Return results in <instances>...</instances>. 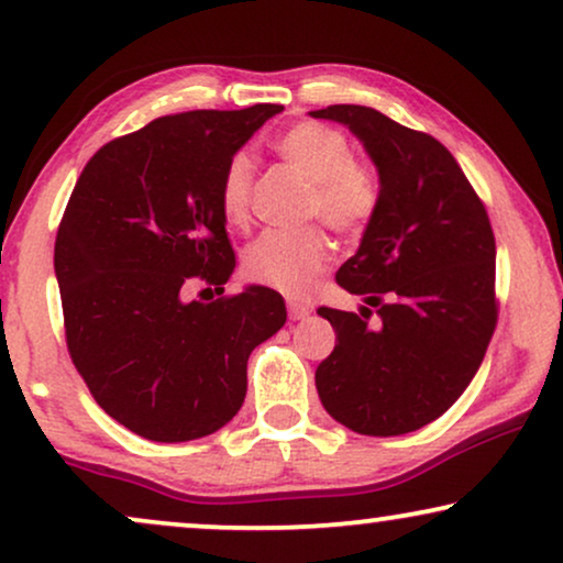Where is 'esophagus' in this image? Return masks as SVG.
I'll return each mask as SVG.
<instances>
[{"label":"esophagus","instance_id":"1","mask_svg":"<svg viewBox=\"0 0 563 563\" xmlns=\"http://www.w3.org/2000/svg\"><path fill=\"white\" fill-rule=\"evenodd\" d=\"M287 310H289V320H305V318H310L312 307L297 302V299H289Z\"/></svg>","mask_w":563,"mask_h":563}]
</instances>
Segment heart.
I'll return each instance as SVG.
<instances>
[{"label":"heart","instance_id":"obj_1","mask_svg":"<svg viewBox=\"0 0 563 563\" xmlns=\"http://www.w3.org/2000/svg\"><path fill=\"white\" fill-rule=\"evenodd\" d=\"M284 164L310 181L305 218H320L341 235H358L372 225L382 205V181L376 168L351 153L341 130L320 122H299L274 141ZM256 161L233 153L220 174V207L228 222L243 225L251 218ZM333 256L330 238L320 228L268 230L245 251L243 266L253 282L282 295L302 297L312 289Z\"/></svg>","mask_w":563,"mask_h":563}]
</instances>
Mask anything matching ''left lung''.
<instances>
[{"label": "left lung", "mask_w": 563, "mask_h": 563, "mask_svg": "<svg viewBox=\"0 0 563 563\" xmlns=\"http://www.w3.org/2000/svg\"><path fill=\"white\" fill-rule=\"evenodd\" d=\"M312 118L341 122L364 143L382 205L335 282L361 312L320 307L335 349L314 372L330 418L361 435L412 433L449 410L474 379L497 325L495 233L456 158L361 104ZM372 306L380 322L367 325Z\"/></svg>", "instance_id": "obj_1"}]
</instances>
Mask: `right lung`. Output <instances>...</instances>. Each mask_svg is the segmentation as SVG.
I'll return each mask as SVG.
<instances>
[{
  "instance_id": "right-lung-1",
  "label": "right lung",
  "mask_w": 563,
  "mask_h": 563,
  "mask_svg": "<svg viewBox=\"0 0 563 563\" xmlns=\"http://www.w3.org/2000/svg\"><path fill=\"white\" fill-rule=\"evenodd\" d=\"M282 104L166 114L102 145L56 238L76 372L102 410L156 443L220 430L241 410L249 356L287 322L279 291L222 297L235 268L220 174ZM191 278L221 297L186 299Z\"/></svg>"
}]
</instances>
